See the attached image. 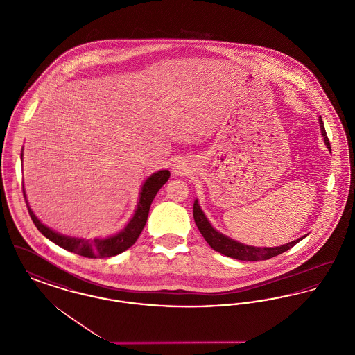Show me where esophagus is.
Here are the masks:
<instances>
[{
    "mask_svg": "<svg viewBox=\"0 0 355 355\" xmlns=\"http://www.w3.org/2000/svg\"><path fill=\"white\" fill-rule=\"evenodd\" d=\"M174 171H175V174H181L184 170H182V168H180V166H177V168H174Z\"/></svg>",
    "mask_w": 355,
    "mask_h": 355,
    "instance_id": "obj_1",
    "label": "esophagus"
}]
</instances>
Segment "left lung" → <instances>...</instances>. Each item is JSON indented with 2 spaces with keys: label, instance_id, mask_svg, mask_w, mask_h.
Returning a JSON list of instances; mask_svg holds the SVG:
<instances>
[{
  "label": "left lung",
  "instance_id": "left-lung-1",
  "mask_svg": "<svg viewBox=\"0 0 355 355\" xmlns=\"http://www.w3.org/2000/svg\"><path fill=\"white\" fill-rule=\"evenodd\" d=\"M320 126H321V133L323 135V141L329 149V152H331L330 148V141L326 135V130L323 126V121L320 117ZM193 217H194V222L198 227V230L201 232L205 241L210 245V248L218 253L227 255L230 258L234 259H239V261H265L272 258L275 255L287 252L288 249H291L295 243H298L301 239H304V236H301L297 241H291L286 245L282 246H275V248H257V246H249L241 242H236L234 239L229 238V236H223L220 232H217L209 220L206 218V216L203 214L201 210V206L198 203V200L194 201V206H193Z\"/></svg>",
  "mask_w": 355,
  "mask_h": 355
}]
</instances>
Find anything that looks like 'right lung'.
Wrapping results in <instances>:
<instances>
[{
  "instance_id": "obj_1",
  "label": "right lung",
  "mask_w": 355,
  "mask_h": 355,
  "mask_svg": "<svg viewBox=\"0 0 355 355\" xmlns=\"http://www.w3.org/2000/svg\"><path fill=\"white\" fill-rule=\"evenodd\" d=\"M21 158H22V153H21ZM169 177V170H159L157 173H153L141 187L137 209L132 220H129L125 229H122L119 233L114 236H106V238L84 239V238H76V236H64V234L55 233L34 216L26 200L25 189H24V197L28 206V211L31 214V218L33 220L35 227L48 239H51V242H54L55 245H58L60 248L68 252L83 255L86 258H106V257H113L122 253L135 245L137 238L139 236L144 226L146 225L149 209L155 194L168 182Z\"/></svg>"
}]
</instances>
